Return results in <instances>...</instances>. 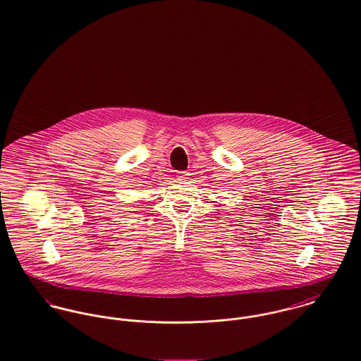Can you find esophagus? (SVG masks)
I'll return each mask as SVG.
<instances>
[{
  "label": "esophagus",
  "mask_w": 361,
  "mask_h": 361,
  "mask_svg": "<svg viewBox=\"0 0 361 361\" xmlns=\"http://www.w3.org/2000/svg\"><path fill=\"white\" fill-rule=\"evenodd\" d=\"M189 175H190V173H186V172H179V175H178V179H179V180H188V179H189Z\"/></svg>",
  "instance_id": "esophagus-1"
}]
</instances>
